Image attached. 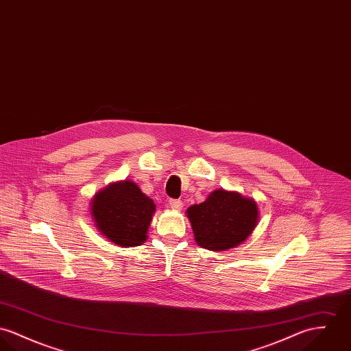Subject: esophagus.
Instances as JSON below:
<instances>
[{
	"label": "esophagus",
	"mask_w": 351,
	"mask_h": 351,
	"mask_svg": "<svg viewBox=\"0 0 351 351\" xmlns=\"http://www.w3.org/2000/svg\"><path fill=\"white\" fill-rule=\"evenodd\" d=\"M168 207L172 208V210H178L179 211L183 207V202L179 200V199H169L168 200Z\"/></svg>",
	"instance_id": "1"
}]
</instances>
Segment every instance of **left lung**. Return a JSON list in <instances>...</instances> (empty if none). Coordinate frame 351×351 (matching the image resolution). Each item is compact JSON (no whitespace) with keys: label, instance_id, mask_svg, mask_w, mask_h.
I'll use <instances>...</instances> for the list:
<instances>
[{"label":"left lung","instance_id":"1","mask_svg":"<svg viewBox=\"0 0 351 351\" xmlns=\"http://www.w3.org/2000/svg\"><path fill=\"white\" fill-rule=\"evenodd\" d=\"M195 241L199 246L223 252L242 243L258 221L257 203L235 191L215 190L199 204L189 207Z\"/></svg>","mask_w":351,"mask_h":351}]
</instances>
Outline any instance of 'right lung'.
I'll return each instance as SVG.
<instances>
[{
  "label": "right lung",
  "mask_w": 351,
  "mask_h": 351,
  "mask_svg": "<svg viewBox=\"0 0 351 351\" xmlns=\"http://www.w3.org/2000/svg\"><path fill=\"white\" fill-rule=\"evenodd\" d=\"M156 206L130 180L109 184L91 202L97 229L119 246L143 245Z\"/></svg>",
  "instance_id": "obj_1"
}]
</instances>
